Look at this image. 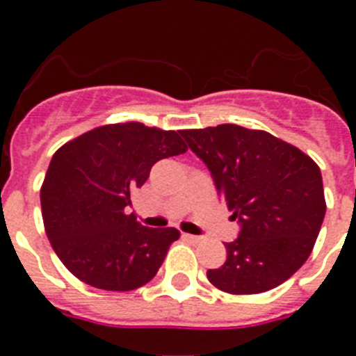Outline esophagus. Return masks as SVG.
<instances>
[{
    "mask_svg": "<svg viewBox=\"0 0 356 356\" xmlns=\"http://www.w3.org/2000/svg\"><path fill=\"white\" fill-rule=\"evenodd\" d=\"M184 237V241L191 242V244H197V242H201V237H197V235H191V234H184L181 235Z\"/></svg>",
    "mask_w": 356,
    "mask_h": 356,
    "instance_id": "34e87169",
    "label": "esophagus"
}]
</instances>
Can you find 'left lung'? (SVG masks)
I'll return each mask as SVG.
<instances>
[{"label": "left lung", "instance_id": "obj_1", "mask_svg": "<svg viewBox=\"0 0 356 356\" xmlns=\"http://www.w3.org/2000/svg\"><path fill=\"white\" fill-rule=\"evenodd\" d=\"M212 172L217 194L241 222L226 262L209 269L213 287L260 294L291 278L310 257L326 213L319 165L264 130L217 124L181 130Z\"/></svg>", "mask_w": 356, "mask_h": 356}]
</instances>
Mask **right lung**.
Instances as JSON below:
<instances>
[{"mask_svg":"<svg viewBox=\"0 0 356 356\" xmlns=\"http://www.w3.org/2000/svg\"><path fill=\"white\" fill-rule=\"evenodd\" d=\"M180 135L118 122L55 151L40 187L44 229L56 257L83 284L119 292L143 287L180 238L176 228H147L127 212L151 168L187 151Z\"/></svg>","mask_w":356,"mask_h":356,"instance_id":"1","label":"right lung"}]
</instances>
